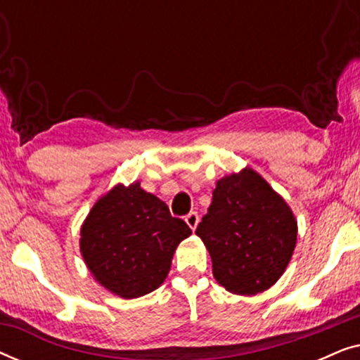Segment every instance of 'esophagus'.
<instances>
[{
    "label": "esophagus",
    "mask_w": 360,
    "mask_h": 360,
    "mask_svg": "<svg viewBox=\"0 0 360 360\" xmlns=\"http://www.w3.org/2000/svg\"><path fill=\"white\" fill-rule=\"evenodd\" d=\"M185 221H186V224H188L191 228V231H195L196 226H198V223H200L198 213H196V211H191V213L185 218Z\"/></svg>",
    "instance_id": "1"
}]
</instances>
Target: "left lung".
Wrapping results in <instances>:
<instances>
[{
    "label": "left lung",
    "mask_w": 360,
    "mask_h": 360,
    "mask_svg": "<svg viewBox=\"0 0 360 360\" xmlns=\"http://www.w3.org/2000/svg\"><path fill=\"white\" fill-rule=\"evenodd\" d=\"M297 234L287 201L249 167L216 181L208 213L196 228L216 282L236 295L272 287L292 259Z\"/></svg>",
    "instance_id": "obj_1"
}]
</instances>
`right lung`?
Returning <instances> with one entry per match:
<instances>
[{
	"mask_svg": "<svg viewBox=\"0 0 360 360\" xmlns=\"http://www.w3.org/2000/svg\"><path fill=\"white\" fill-rule=\"evenodd\" d=\"M191 229L169 206L141 188L117 184L100 196L80 229V252L101 287L117 297L139 298L169 275L175 249Z\"/></svg>",
	"mask_w": 360,
	"mask_h": 360,
	"instance_id": "add662e5",
	"label": "right lung"
}]
</instances>
